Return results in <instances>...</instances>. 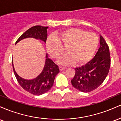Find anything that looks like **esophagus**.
I'll use <instances>...</instances> for the list:
<instances>
[{
	"label": "esophagus",
	"instance_id": "esophagus-1",
	"mask_svg": "<svg viewBox=\"0 0 121 121\" xmlns=\"http://www.w3.org/2000/svg\"><path fill=\"white\" fill-rule=\"evenodd\" d=\"M65 69H66V68L64 67V66H59V69L60 70H65Z\"/></svg>",
	"mask_w": 121,
	"mask_h": 121
}]
</instances>
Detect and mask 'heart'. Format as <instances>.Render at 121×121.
I'll return each instance as SVG.
<instances>
[{
    "label": "heart",
    "instance_id": "heart-1",
    "mask_svg": "<svg viewBox=\"0 0 121 121\" xmlns=\"http://www.w3.org/2000/svg\"><path fill=\"white\" fill-rule=\"evenodd\" d=\"M99 40L94 33L78 28H70L61 30L46 41V48L49 56L58 60L65 53L68 55L59 60L60 64L68 65L84 64L93 57Z\"/></svg>",
    "mask_w": 121,
    "mask_h": 121
}]
</instances>
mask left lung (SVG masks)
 I'll return each mask as SVG.
<instances>
[{
    "label": "left lung",
    "mask_w": 121,
    "mask_h": 121,
    "mask_svg": "<svg viewBox=\"0 0 121 121\" xmlns=\"http://www.w3.org/2000/svg\"><path fill=\"white\" fill-rule=\"evenodd\" d=\"M100 47L93 59L85 65L76 68L71 80L73 87L82 92H90L99 87L106 78L110 67L109 48L104 37L100 36Z\"/></svg>",
    "instance_id": "obj_1"
}]
</instances>
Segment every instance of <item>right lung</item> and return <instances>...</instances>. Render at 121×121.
Here are the masks:
<instances>
[{
	"mask_svg": "<svg viewBox=\"0 0 121 121\" xmlns=\"http://www.w3.org/2000/svg\"><path fill=\"white\" fill-rule=\"evenodd\" d=\"M48 27L41 26H35L30 28L20 36L16 41V44L20 40L28 37H33L46 43L48 36ZM12 66L15 77L19 85L25 91L36 95H41L51 89L53 85L55 77L60 72L58 65L51 59H48L47 55L45 65L42 72L34 80H24L19 77L15 72L13 63Z\"/></svg>",
	"mask_w": 121,
	"mask_h": 121,
	"instance_id": "1",
	"label": "right lung"
}]
</instances>
